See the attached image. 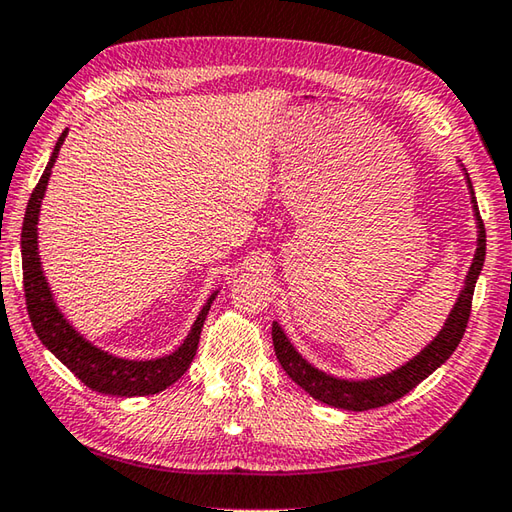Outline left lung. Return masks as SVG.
Returning a JSON list of instances; mask_svg holds the SVG:
<instances>
[{"instance_id":"1","label":"left lung","mask_w":512,"mask_h":512,"mask_svg":"<svg viewBox=\"0 0 512 512\" xmlns=\"http://www.w3.org/2000/svg\"><path fill=\"white\" fill-rule=\"evenodd\" d=\"M463 174H466L472 212H475V221H477V250H475V257H472L466 282H463L461 293L457 297V302H454L448 320L443 324V329L436 333L430 345H425L414 358L407 360L405 365L396 367L394 371H387V374H380L374 378H362V380L338 378L318 367H313L309 360L302 358V353L291 345V340L286 338V333L280 324L273 322V345H275L277 360H280V365L288 374V378L295 380V383L300 385L304 392H309L315 401L338 407V410H349V412H365V410H374V407L389 405L398 401L401 396H405L407 392H412L421 380H425L432 371L439 369L443 362L452 356L454 349L459 347L463 333H466V327H468L475 284L483 268V259H486V228H483V221L477 208V197H475V190H472L466 167H463Z\"/></svg>"}]
</instances>
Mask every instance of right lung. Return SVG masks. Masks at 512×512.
Returning a JSON list of instances; mask_svg holds the SVG:
<instances>
[{"label":"right lung","instance_id":"add662e5","mask_svg":"<svg viewBox=\"0 0 512 512\" xmlns=\"http://www.w3.org/2000/svg\"><path fill=\"white\" fill-rule=\"evenodd\" d=\"M69 129H64L58 143L53 147V154L46 170L37 181L35 190L26 206L24 224H22V271H24V295H26V309H29V318L37 338L42 345L49 349L62 365H67L73 374H76L82 383L89 389L100 394L111 396H147L159 394L165 387L176 383L185 371H188L190 362L197 353L199 338L203 322L208 318L210 304L215 302L219 291L208 297L203 304L197 320H194L192 329L185 340L174 349L172 353L152 360H129L118 358L114 353L100 349L73 329V324L64 318V313L58 309L53 300V293L46 282L40 253H37V221H40V208L46 192V185L51 179V170L55 161H58L60 147L67 138Z\"/></svg>","mask_w":512,"mask_h":512}]
</instances>
